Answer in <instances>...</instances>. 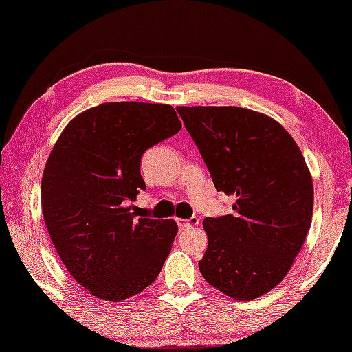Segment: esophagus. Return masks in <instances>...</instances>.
Listing matches in <instances>:
<instances>
[{
    "mask_svg": "<svg viewBox=\"0 0 352 352\" xmlns=\"http://www.w3.org/2000/svg\"><path fill=\"white\" fill-rule=\"evenodd\" d=\"M195 226H199V218H194V216L190 219H177V228H179V230L195 228Z\"/></svg>",
    "mask_w": 352,
    "mask_h": 352,
    "instance_id": "34e87169",
    "label": "esophagus"
}]
</instances>
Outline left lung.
I'll use <instances>...</instances> for the list:
<instances>
[{
	"label": "left lung",
	"instance_id": "left-lung-1",
	"mask_svg": "<svg viewBox=\"0 0 352 352\" xmlns=\"http://www.w3.org/2000/svg\"><path fill=\"white\" fill-rule=\"evenodd\" d=\"M218 192L234 214L206 218L205 280L254 300L290 271L311 228L314 189L300 147L276 120L240 107H177Z\"/></svg>",
	"mask_w": 352,
	"mask_h": 352
}]
</instances>
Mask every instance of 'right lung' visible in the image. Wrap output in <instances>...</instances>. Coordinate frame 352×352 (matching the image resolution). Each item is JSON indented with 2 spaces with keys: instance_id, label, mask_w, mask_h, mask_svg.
Wrapping results in <instances>:
<instances>
[{
  "instance_id": "add662e5",
  "label": "right lung",
  "mask_w": 352,
  "mask_h": 352,
  "mask_svg": "<svg viewBox=\"0 0 352 352\" xmlns=\"http://www.w3.org/2000/svg\"><path fill=\"white\" fill-rule=\"evenodd\" d=\"M181 126L171 105L107 102L57 139L41 179L43 218L64 266L93 296L123 301L160 274L177 224L138 219L128 205L146 190L142 153Z\"/></svg>"
}]
</instances>
